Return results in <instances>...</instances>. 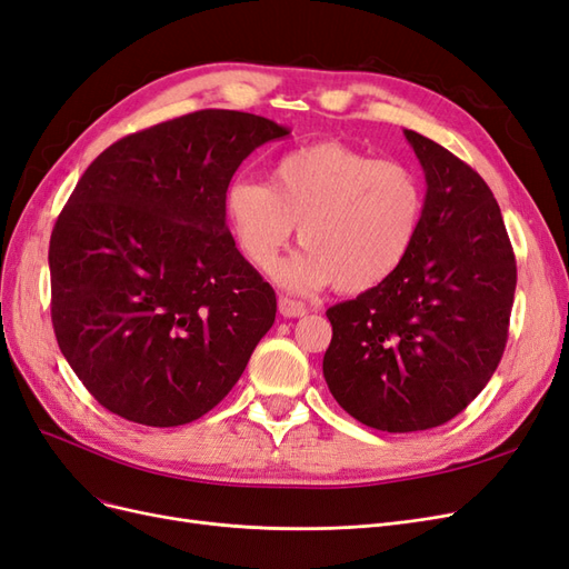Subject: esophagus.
Here are the masks:
<instances>
[{
	"label": "esophagus",
	"instance_id": "34e87169",
	"mask_svg": "<svg viewBox=\"0 0 569 569\" xmlns=\"http://www.w3.org/2000/svg\"><path fill=\"white\" fill-rule=\"evenodd\" d=\"M278 306H280V313L284 318H301V316L308 313V308L301 301H295V299H289V297H280Z\"/></svg>",
	"mask_w": 569,
	"mask_h": 569
}]
</instances>
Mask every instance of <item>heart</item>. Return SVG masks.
I'll return each mask as SVG.
<instances>
[{
    "label": "heart",
    "instance_id": "obj_1",
    "mask_svg": "<svg viewBox=\"0 0 569 569\" xmlns=\"http://www.w3.org/2000/svg\"><path fill=\"white\" fill-rule=\"evenodd\" d=\"M228 226L247 261L270 272L299 226L303 251L278 270L289 291L358 295L387 282L416 247L425 187L416 170L341 142L291 149L274 161L270 184L234 178L222 197Z\"/></svg>",
    "mask_w": 569,
    "mask_h": 569
}]
</instances>
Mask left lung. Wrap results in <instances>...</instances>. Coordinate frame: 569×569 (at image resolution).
I'll use <instances>...</instances> for the list:
<instances>
[{
    "mask_svg": "<svg viewBox=\"0 0 569 569\" xmlns=\"http://www.w3.org/2000/svg\"><path fill=\"white\" fill-rule=\"evenodd\" d=\"M422 166L425 218L406 263L380 287L327 308L322 375L351 418L420 432L487 387L508 339L518 284L501 209L449 149L403 130Z\"/></svg>",
    "mask_w": 569,
    "mask_h": 569,
    "instance_id": "obj_1",
    "label": "left lung"
}]
</instances>
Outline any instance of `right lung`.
<instances>
[{
  "label": "right lung",
  "instance_id": "1",
  "mask_svg": "<svg viewBox=\"0 0 569 569\" xmlns=\"http://www.w3.org/2000/svg\"><path fill=\"white\" fill-rule=\"evenodd\" d=\"M289 134L206 109L111 144L49 239L51 322L78 380L116 416L178 427L216 408L274 322L222 197L253 149Z\"/></svg>",
  "mask_w": 569,
  "mask_h": 569
}]
</instances>
